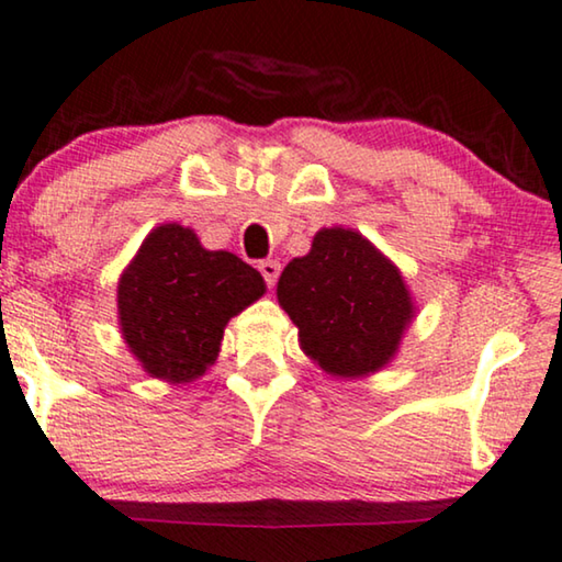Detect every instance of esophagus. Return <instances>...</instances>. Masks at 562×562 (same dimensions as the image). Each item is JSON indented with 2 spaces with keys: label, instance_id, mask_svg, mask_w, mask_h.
I'll list each match as a JSON object with an SVG mask.
<instances>
[{
  "label": "esophagus",
  "instance_id": "esophagus-1",
  "mask_svg": "<svg viewBox=\"0 0 562 562\" xmlns=\"http://www.w3.org/2000/svg\"><path fill=\"white\" fill-rule=\"evenodd\" d=\"M258 271H261V276L266 279L268 289H273V283H276V279H279V273H281V263L279 261H271V258H268V261L258 263Z\"/></svg>",
  "mask_w": 562,
  "mask_h": 562
}]
</instances>
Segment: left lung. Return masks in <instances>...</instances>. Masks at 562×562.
Instances as JSON below:
<instances>
[{"label": "left lung", "instance_id": "1", "mask_svg": "<svg viewBox=\"0 0 562 562\" xmlns=\"http://www.w3.org/2000/svg\"><path fill=\"white\" fill-rule=\"evenodd\" d=\"M276 296L299 347L331 378H368L395 360L416 316L397 268L352 227H322L312 250L283 268Z\"/></svg>", "mask_w": 562, "mask_h": 562}]
</instances>
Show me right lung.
<instances>
[{
  "mask_svg": "<svg viewBox=\"0 0 562 562\" xmlns=\"http://www.w3.org/2000/svg\"><path fill=\"white\" fill-rule=\"evenodd\" d=\"M266 294L263 276L198 233L161 223L119 279V329L146 375L184 385L221 355L227 322Z\"/></svg>",
  "mask_w": 562,
  "mask_h": 562,
  "instance_id": "1",
  "label": "right lung"
}]
</instances>
